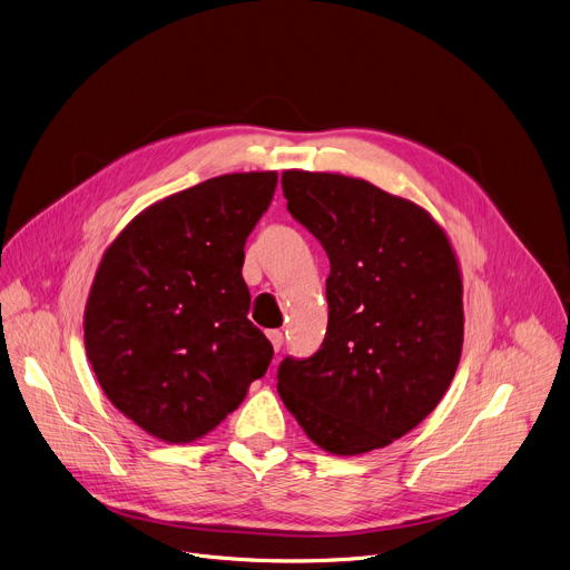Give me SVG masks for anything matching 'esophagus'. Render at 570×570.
<instances>
[{
    "label": "esophagus",
    "mask_w": 570,
    "mask_h": 570,
    "mask_svg": "<svg viewBox=\"0 0 570 570\" xmlns=\"http://www.w3.org/2000/svg\"><path fill=\"white\" fill-rule=\"evenodd\" d=\"M269 341H272L274 350H276V352H281V347H283V343H285V338H283V331H278V328L269 331Z\"/></svg>",
    "instance_id": "1"
}]
</instances>
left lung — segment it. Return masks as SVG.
<instances>
[{"label":"left lung","instance_id":"8db88e82","mask_svg":"<svg viewBox=\"0 0 570 570\" xmlns=\"http://www.w3.org/2000/svg\"><path fill=\"white\" fill-rule=\"evenodd\" d=\"M287 212L328 255V324L285 356L278 393L333 455L389 446L444 397L462 352V278L444 229L410 199L328 173H283Z\"/></svg>","mask_w":570,"mask_h":570}]
</instances>
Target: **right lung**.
<instances>
[{
    "label": "right lung",
    "instance_id": "obj_1",
    "mask_svg": "<svg viewBox=\"0 0 570 570\" xmlns=\"http://www.w3.org/2000/svg\"><path fill=\"white\" fill-rule=\"evenodd\" d=\"M276 184V173L223 175L165 197L98 264L89 363L110 403L163 442L212 432L272 363V343L246 317L242 266Z\"/></svg>",
    "mask_w": 570,
    "mask_h": 570
}]
</instances>
